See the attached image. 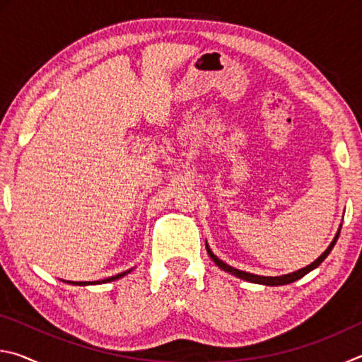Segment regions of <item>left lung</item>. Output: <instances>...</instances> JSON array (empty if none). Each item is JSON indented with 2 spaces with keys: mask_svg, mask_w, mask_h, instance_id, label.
I'll list each match as a JSON object with an SVG mask.
<instances>
[{
  "mask_svg": "<svg viewBox=\"0 0 362 362\" xmlns=\"http://www.w3.org/2000/svg\"><path fill=\"white\" fill-rule=\"evenodd\" d=\"M341 228V226H340ZM339 235H340V231L337 233L335 235V238H334V241L330 243V246L324 250V254L321 255V257H317V259L311 263V265H308V267H305V268H302V269H298V272H293V273H291V274H284V276H259V274H252V273H246V272H241V269H236V268H233V267H230V265H226V263H223L222 260L218 259V257H216L212 254V250L209 249V246H207L206 244V249H207V254L211 255V259L216 262V265H218V268H222V269H225V272H228V273H231V274H235V276H238V278H241V279H246V281H249V283H257V284H265V286H283V284H289V283H293V281H297V279H300L302 276H305L306 273L308 272H311V269H315L317 265H320V263L326 259V257L329 255V252L330 250H332V247L335 246V243H337V240H339Z\"/></svg>",
  "mask_w": 362,
  "mask_h": 362,
  "instance_id": "left-lung-1",
  "label": "left lung"
}]
</instances>
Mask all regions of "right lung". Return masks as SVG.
Listing matches in <instances>:
<instances>
[{
	"label": "right lung",
	"mask_w": 362,
	"mask_h": 362,
	"mask_svg": "<svg viewBox=\"0 0 362 362\" xmlns=\"http://www.w3.org/2000/svg\"><path fill=\"white\" fill-rule=\"evenodd\" d=\"M129 272H131V269H127V272H124V273H119V274H116V276L107 278V279H102V281H97V283H110V281H115V279H118V278H121V276H124V274H127ZM71 284H76V286H86V284H94V283H86V281H73Z\"/></svg>",
	"instance_id": "right-lung-1"
}]
</instances>
